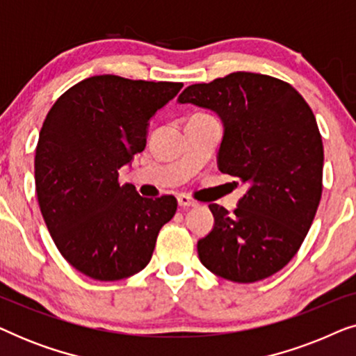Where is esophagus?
<instances>
[{
  "mask_svg": "<svg viewBox=\"0 0 356 356\" xmlns=\"http://www.w3.org/2000/svg\"><path fill=\"white\" fill-rule=\"evenodd\" d=\"M178 206L181 209H193V207H197L199 204L196 201H193L191 197L184 196V194H179V196H178Z\"/></svg>",
  "mask_w": 356,
  "mask_h": 356,
  "instance_id": "1",
  "label": "esophagus"
}]
</instances>
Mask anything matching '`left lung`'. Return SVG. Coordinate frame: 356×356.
Masks as SVG:
<instances>
[{"label": "left lung", "instance_id": "obj_1", "mask_svg": "<svg viewBox=\"0 0 356 356\" xmlns=\"http://www.w3.org/2000/svg\"><path fill=\"white\" fill-rule=\"evenodd\" d=\"M178 104L220 118L218 170L248 188L233 213L209 206L213 228L197 241L202 266L238 284L274 275L300 250L323 193V139L309 105L286 82L241 71L186 87Z\"/></svg>", "mask_w": 356, "mask_h": 356}]
</instances>
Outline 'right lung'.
<instances>
[{
  "label": "right lung",
  "instance_id": "1",
  "mask_svg": "<svg viewBox=\"0 0 356 356\" xmlns=\"http://www.w3.org/2000/svg\"><path fill=\"white\" fill-rule=\"evenodd\" d=\"M181 82L94 76L48 111L35 150V191L58 251L90 279L121 280L143 270L177 199L139 196L118 183L147 143L149 121Z\"/></svg>",
  "mask_w": 356,
  "mask_h": 356
}]
</instances>
